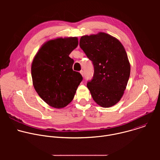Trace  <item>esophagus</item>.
I'll return each mask as SVG.
<instances>
[{"mask_svg":"<svg viewBox=\"0 0 160 160\" xmlns=\"http://www.w3.org/2000/svg\"><path fill=\"white\" fill-rule=\"evenodd\" d=\"M80 73H81V75H82V76H83H83H84V72H83V70H81V71H80Z\"/></svg>","mask_w":160,"mask_h":160,"instance_id":"1","label":"esophagus"}]
</instances>
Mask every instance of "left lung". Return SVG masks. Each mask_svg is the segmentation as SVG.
<instances>
[{
	"instance_id": "8db88e82",
	"label": "left lung",
	"mask_w": 160,
	"mask_h": 160,
	"mask_svg": "<svg viewBox=\"0 0 160 160\" xmlns=\"http://www.w3.org/2000/svg\"><path fill=\"white\" fill-rule=\"evenodd\" d=\"M80 47L94 66L87 86L95 102L104 108L116 104L127 87L130 66L121 42L107 33L81 37Z\"/></svg>"
}]
</instances>
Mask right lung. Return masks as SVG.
Wrapping results in <instances>:
<instances>
[{"mask_svg": "<svg viewBox=\"0 0 160 160\" xmlns=\"http://www.w3.org/2000/svg\"><path fill=\"white\" fill-rule=\"evenodd\" d=\"M78 44L77 37L59 38L44 43L32 64L34 88L49 106L64 108L73 99L82 75L73 70L70 54Z\"/></svg>", "mask_w": 160, "mask_h": 160, "instance_id": "obj_1", "label": "right lung"}]
</instances>
